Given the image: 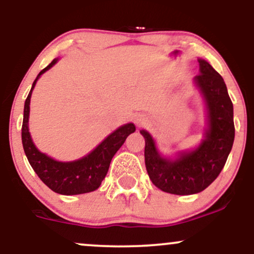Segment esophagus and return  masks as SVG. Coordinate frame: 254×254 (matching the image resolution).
Instances as JSON below:
<instances>
[{
  "mask_svg": "<svg viewBox=\"0 0 254 254\" xmlns=\"http://www.w3.org/2000/svg\"><path fill=\"white\" fill-rule=\"evenodd\" d=\"M134 122L136 125H141L142 124V119L140 118V116H135L134 118Z\"/></svg>",
  "mask_w": 254,
  "mask_h": 254,
  "instance_id": "obj_1",
  "label": "esophagus"
}]
</instances>
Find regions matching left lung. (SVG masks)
Here are the masks:
<instances>
[{
  "label": "left lung",
  "instance_id": "obj_1",
  "mask_svg": "<svg viewBox=\"0 0 254 254\" xmlns=\"http://www.w3.org/2000/svg\"><path fill=\"white\" fill-rule=\"evenodd\" d=\"M198 62L200 74L193 81L207 112V127L199 146L181 151L174 159L165 158L150 133L140 130L145 138V165L150 180L172 194H195L210 186L223 169L234 142V113L226 82L209 62L201 59Z\"/></svg>",
  "mask_w": 254,
  "mask_h": 254
}]
</instances>
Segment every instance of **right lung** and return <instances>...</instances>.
<instances>
[{
  "label": "right lung",
  "instance_id": "right-lung-1",
  "mask_svg": "<svg viewBox=\"0 0 254 254\" xmlns=\"http://www.w3.org/2000/svg\"><path fill=\"white\" fill-rule=\"evenodd\" d=\"M59 59L51 61L49 65L39 72L33 81L24 107V120H22L21 139L25 155L30 162L38 178L54 192L59 194L74 195L82 194L96 190L101 186L109 169L110 162L120 147L130 133L135 130L133 124H127L114 130L108 135L95 150L89 155L73 162H59L49 157L36 147L28 132V116H30V102L32 90L36 82L43 73L50 69L58 62Z\"/></svg>",
  "mask_w": 254,
  "mask_h": 254
}]
</instances>
